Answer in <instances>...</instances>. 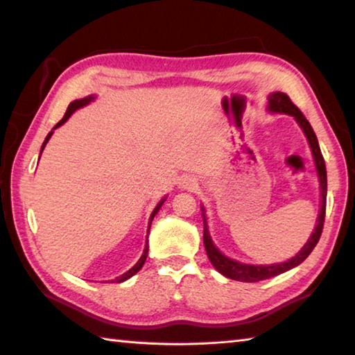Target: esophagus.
<instances>
[{"mask_svg":"<svg viewBox=\"0 0 355 355\" xmlns=\"http://www.w3.org/2000/svg\"><path fill=\"white\" fill-rule=\"evenodd\" d=\"M180 186H182L183 189H192L196 186V183H194V180H183V182L180 183Z\"/></svg>","mask_w":355,"mask_h":355,"instance_id":"esophagus-1","label":"esophagus"}]
</instances>
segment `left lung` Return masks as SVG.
<instances>
[{
  "label": "left lung",
  "instance_id": "obj_1",
  "mask_svg": "<svg viewBox=\"0 0 355 355\" xmlns=\"http://www.w3.org/2000/svg\"><path fill=\"white\" fill-rule=\"evenodd\" d=\"M269 106L268 110L271 112H284L288 114V116H293L296 119V122L300 125V128L307 136V141L310 144L311 153H313L315 158V164H316V171H318V177H320V184H321V211L320 216H318V222L315 227V232L311 233L310 239L307 244L304 245L302 250L299 252L296 257H293L291 260H288L285 263H277V264H268V266H260V264H244L232 260V258L225 257L224 254H220L219 249H216V245L211 241V236L208 233V225H207V219L205 214H203V244H205V250L207 255L211 261L213 266L218 269V271L225 275L228 279L233 280H239V282H258V280H264V279H271L274 275H279L285 271H290L294 266L302 263L305 258H307L311 250L315 249V245L318 244L322 233V227H324V218H326V196H327V172H326V163H324L320 144H318L316 135L311 125L302 112L299 111V107L293 103L284 92H274L269 95ZM205 211V209H203Z\"/></svg>",
  "mask_w": 355,
  "mask_h": 355
}]
</instances>
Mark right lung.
I'll list each match as a JSON object with an SVG mask.
<instances>
[{
    "instance_id": "obj_1",
    "label": "right lung",
    "mask_w": 355,
    "mask_h": 355,
    "mask_svg": "<svg viewBox=\"0 0 355 355\" xmlns=\"http://www.w3.org/2000/svg\"><path fill=\"white\" fill-rule=\"evenodd\" d=\"M94 100V95H89V97H86V98H81V100H75V101H71V103L69 105V107H67V111H65V114H64V117L59 120V122L56 123V127L53 128V130H56L58 127H61V125L64 123V122H67V119L71 116V114H73L76 110H80V107H83V106H86V105H89L91 103V101ZM51 135H53V131H50V133H48V136L45 137V141H44V144H42V148H40V155H42V152H44V148H45V146H46V142L50 141V137H51ZM164 200H166V197L163 200H161L158 205H156V208L153 209V213H152V216H150V222H148V230H150V225H152V220H153V218L156 216V213L159 211V208H161V205H163L164 203ZM147 254H148V241L146 243V249H144V254H142V257L139 258V261H137L133 268L130 269V271H127L125 274H122L120 275V277H117V279H114L112 282L114 284H120V282H125L127 279H130V277H133V275L139 271V269L144 266V263H146V258H147Z\"/></svg>"
}]
</instances>
